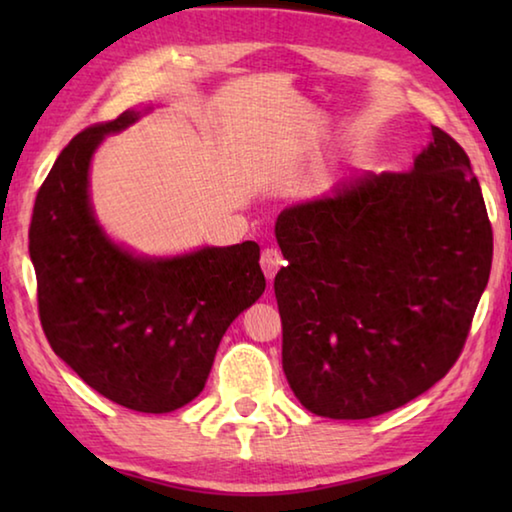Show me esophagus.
I'll use <instances>...</instances> for the list:
<instances>
[{
  "label": "esophagus",
  "instance_id": "esophagus-1",
  "mask_svg": "<svg viewBox=\"0 0 512 512\" xmlns=\"http://www.w3.org/2000/svg\"><path fill=\"white\" fill-rule=\"evenodd\" d=\"M259 264H262V271H264V275H266V280L273 282L275 273L280 271V268L284 266V257H282L280 250L264 248V250H262V259H259Z\"/></svg>",
  "mask_w": 512,
  "mask_h": 512
}]
</instances>
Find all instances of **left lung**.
<instances>
[{"mask_svg":"<svg viewBox=\"0 0 512 512\" xmlns=\"http://www.w3.org/2000/svg\"><path fill=\"white\" fill-rule=\"evenodd\" d=\"M282 368L307 411L366 420L415 400L461 354L492 266L470 158L431 126L409 171L363 173L275 221Z\"/></svg>","mask_w":512,"mask_h":512,"instance_id":"1","label":"left lung"}]
</instances>
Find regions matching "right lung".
Instances as JSON below:
<instances>
[{
  "label": "right lung",
  "mask_w": 512,
  "mask_h": 512,
  "mask_svg": "<svg viewBox=\"0 0 512 512\" xmlns=\"http://www.w3.org/2000/svg\"><path fill=\"white\" fill-rule=\"evenodd\" d=\"M144 112H121L65 146L33 205L29 255L51 350L108 400L169 413L203 391L225 329L266 280L255 241L142 257L103 232L90 203L92 155Z\"/></svg>",
  "instance_id": "1"
}]
</instances>
